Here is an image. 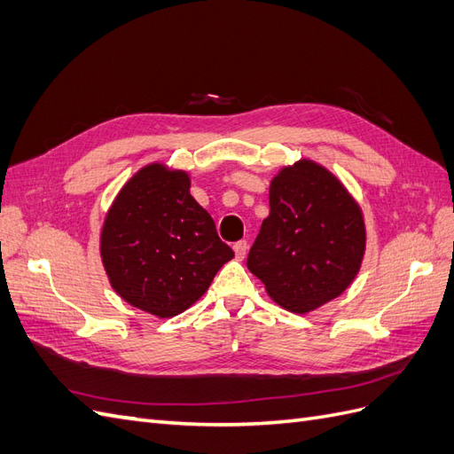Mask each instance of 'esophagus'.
<instances>
[{
  "label": "esophagus",
  "instance_id": "1",
  "mask_svg": "<svg viewBox=\"0 0 454 454\" xmlns=\"http://www.w3.org/2000/svg\"><path fill=\"white\" fill-rule=\"evenodd\" d=\"M232 250H235L237 259H244L246 250H248V242H246V240H239V242L232 244Z\"/></svg>",
  "mask_w": 454,
  "mask_h": 454
}]
</instances>
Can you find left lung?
Returning a JSON list of instances; mask_svg holds the SVG:
<instances>
[{"label":"left lung","mask_w":454,"mask_h":454,"mask_svg":"<svg viewBox=\"0 0 454 454\" xmlns=\"http://www.w3.org/2000/svg\"><path fill=\"white\" fill-rule=\"evenodd\" d=\"M270 214L248 254V269L287 310L305 314L347 290L360 270L365 225L337 177L312 160L270 182Z\"/></svg>","instance_id":"1"}]
</instances>
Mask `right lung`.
Returning a JSON list of instances; mask_svg holds the SVG:
<instances>
[{
	"label": "right lung",
	"instance_id": "obj_1",
	"mask_svg": "<svg viewBox=\"0 0 454 454\" xmlns=\"http://www.w3.org/2000/svg\"><path fill=\"white\" fill-rule=\"evenodd\" d=\"M189 187L185 172L149 164L121 189L102 227L100 254L112 287L159 318L193 305L235 257Z\"/></svg>",
	"mask_w": 454,
	"mask_h": 454
}]
</instances>
